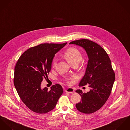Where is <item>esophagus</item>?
I'll return each mask as SVG.
<instances>
[{"instance_id":"obj_1","label":"esophagus","mask_w":130,"mask_h":130,"mask_svg":"<svg viewBox=\"0 0 130 130\" xmlns=\"http://www.w3.org/2000/svg\"><path fill=\"white\" fill-rule=\"evenodd\" d=\"M65 92L66 93H73L74 92V90L71 88V87H69V88H68L66 90H65Z\"/></svg>"}]
</instances>
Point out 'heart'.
Returning a JSON list of instances; mask_svg holds the SVG:
<instances>
[{"label": "heart", "instance_id": "heart-1", "mask_svg": "<svg viewBox=\"0 0 130 130\" xmlns=\"http://www.w3.org/2000/svg\"><path fill=\"white\" fill-rule=\"evenodd\" d=\"M64 56L68 62L71 65L74 64L78 65L82 59V54L80 51L74 47L70 48L67 50L64 53ZM56 64L57 59L54 58L52 61V66L53 67H55ZM75 78V77L72 76L70 78V79H74ZM68 82H69V81Z\"/></svg>", "mask_w": 130, "mask_h": 130}]
</instances>
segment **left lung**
<instances>
[{
  "label": "left lung",
  "mask_w": 130,
  "mask_h": 130,
  "mask_svg": "<svg viewBox=\"0 0 130 130\" xmlns=\"http://www.w3.org/2000/svg\"><path fill=\"white\" fill-rule=\"evenodd\" d=\"M69 44L83 47L89 58L85 74L79 86L89 84L91 89L86 93L80 89L76 91L81 97V101L76 104V107L81 113L91 114L99 110L108 100L115 74L108 54L99 44L88 39L75 40Z\"/></svg>",
  "instance_id": "1"
}]
</instances>
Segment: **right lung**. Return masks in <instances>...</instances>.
<instances>
[{
    "label": "right lung",
    "instance_id": "right-lung-1",
    "mask_svg": "<svg viewBox=\"0 0 130 130\" xmlns=\"http://www.w3.org/2000/svg\"><path fill=\"white\" fill-rule=\"evenodd\" d=\"M67 44L44 43L31 47L19 57L14 68V84L21 100L31 111L44 114L52 110L63 92L59 84L48 90L41 84L51 69L55 54Z\"/></svg>",
    "mask_w": 130,
    "mask_h": 130
}]
</instances>
